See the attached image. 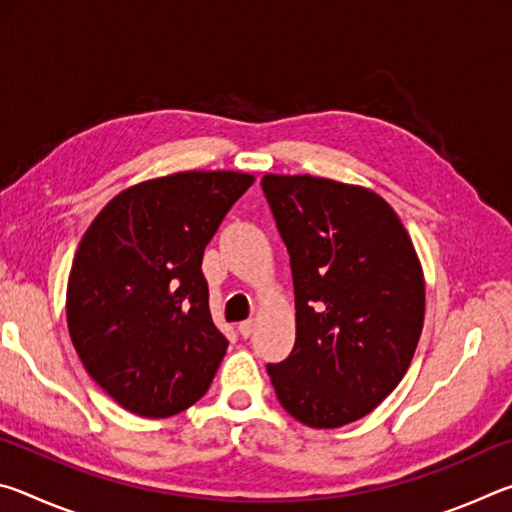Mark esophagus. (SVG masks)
<instances>
[{
  "instance_id": "obj_1",
  "label": "esophagus",
  "mask_w": 512,
  "mask_h": 512,
  "mask_svg": "<svg viewBox=\"0 0 512 512\" xmlns=\"http://www.w3.org/2000/svg\"><path fill=\"white\" fill-rule=\"evenodd\" d=\"M237 329H239V334L244 336V339H248V336L255 332V323H253V320H244V323H239Z\"/></svg>"
}]
</instances>
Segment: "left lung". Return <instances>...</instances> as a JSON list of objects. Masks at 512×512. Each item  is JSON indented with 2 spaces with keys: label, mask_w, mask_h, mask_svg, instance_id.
I'll use <instances>...</instances> for the list:
<instances>
[{
  "label": "left lung",
  "mask_w": 512,
  "mask_h": 512,
  "mask_svg": "<svg viewBox=\"0 0 512 512\" xmlns=\"http://www.w3.org/2000/svg\"><path fill=\"white\" fill-rule=\"evenodd\" d=\"M262 189L296 293V343L266 370L298 422L343 427L391 395L411 366L424 323L418 255L370 189L273 173Z\"/></svg>",
  "instance_id": "obj_1"
}]
</instances>
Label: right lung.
Masks as SVG:
<instances>
[{
	"instance_id": "add662e5",
	"label": "right lung",
	"mask_w": 512,
	"mask_h": 512,
	"mask_svg": "<svg viewBox=\"0 0 512 512\" xmlns=\"http://www.w3.org/2000/svg\"><path fill=\"white\" fill-rule=\"evenodd\" d=\"M253 176L180 171L103 207L74 255L69 336L85 370L126 411L169 418L207 393L228 339L210 314L205 246Z\"/></svg>"
}]
</instances>
